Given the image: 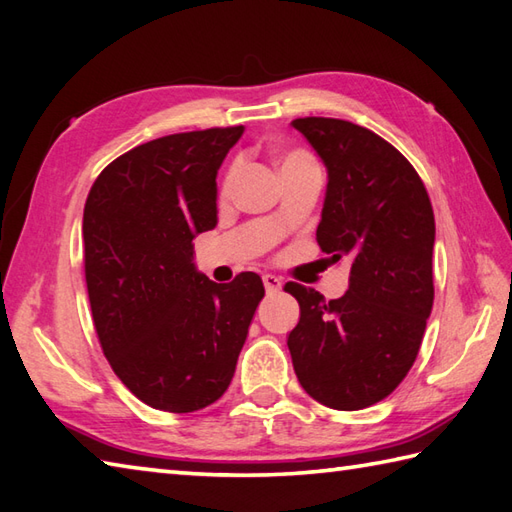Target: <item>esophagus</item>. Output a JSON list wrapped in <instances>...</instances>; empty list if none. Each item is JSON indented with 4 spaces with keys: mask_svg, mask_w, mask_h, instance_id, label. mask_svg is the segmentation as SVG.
I'll return each mask as SVG.
<instances>
[{
    "mask_svg": "<svg viewBox=\"0 0 512 512\" xmlns=\"http://www.w3.org/2000/svg\"><path fill=\"white\" fill-rule=\"evenodd\" d=\"M264 286L266 292H277L281 288V279L275 275H264Z\"/></svg>",
    "mask_w": 512,
    "mask_h": 512,
    "instance_id": "34e87169",
    "label": "esophagus"
}]
</instances>
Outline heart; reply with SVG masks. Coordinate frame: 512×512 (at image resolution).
<instances>
[{"mask_svg":"<svg viewBox=\"0 0 512 512\" xmlns=\"http://www.w3.org/2000/svg\"><path fill=\"white\" fill-rule=\"evenodd\" d=\"M308 165H314V160L303 149H290V151H286L284 156H281V173L299 169V167H308ZM237 176H239V165H237V162H233V165H228L224 178H222V184H220L222 198H228V195H231Z\"/></svg>","mask_w":512,"mask_h":512,"instance_id":"obj_1","label":"heart"}]
</instances>
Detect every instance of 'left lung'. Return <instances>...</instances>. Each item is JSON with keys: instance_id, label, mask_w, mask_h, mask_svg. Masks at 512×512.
<instances>
[{"instance_id": "8db88e82", "label": "left lung", "mask_w": 512, "mask_h": 512, "mask_svg": "<svg viewBox=\"0 0 512 512\" xmlns=\"http://www.w3.org/2000/svg\"><path fill=\"white\" fill-rule=\"evenodd\" d=\"M292 127L328 167L317 242L350 257V288L325 301L290 281L301 317L288 350L301 387L325 407L356 411L394 391L416 361L433 306L436 220L411 162L372 129L306 116Z\"/></svg>"}]
</instances>
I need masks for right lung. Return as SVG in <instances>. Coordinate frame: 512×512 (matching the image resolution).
<instances>
[{"label": "right lung", "instance_id": "add662e5", "mask_svg": "<svg viewBox=\"0 0 512 512\" xmlns=\"http://www.w3.org/2000/svg\"><path fill=\"white\" fill-rule=\"evenodd\" d=\"M242 125L149 140L107 165L83 209L85 284L103 354L145 405L189 413L231 385L262 277L215 284L193 237L217 224V169Z\"/></svg>", "mask_w": 512, "mask_h": 512}]
</instances>
